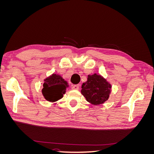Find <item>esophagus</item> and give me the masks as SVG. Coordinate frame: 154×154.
<instances>
[{"label":"esophagus","mask_w":154,"mask_h":154,"mask_svg":"<svg viewBox=\"0 0 154 154\" xmlns=\"http://www.w3.org/2000/svg\"><path fill=\"white\" fill-rule=\"evenodd\" d=\"M72 89L73 90H78L79 89V85H74L72 86Z\"/></svg>","instance_id":"esophagus-1"}]
</instances>
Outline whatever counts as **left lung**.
I'll list each match as a JSON object with an SVG mask.
<instances>
[{
	"instance_id": "8db88e82",
	"label": "left lung",
	"mask_w": 154,
	"mask_h": 154,
	"mask_svg": "<svg viewBox=\"0 0 154 154\" xmlns=\"http://www.w3.org/2000/svg\"><path fill=\"white\" fill-rule=\"evenodd\" d=\"M112 86L105 78L100 74L88 75L87 80L83 83L81 93L86 100L92 105L104 103L108 100Z\"/></svg>"
}]
</instances>
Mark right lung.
Returning <instances> with one entry per match:
<instances>
[{
	"label": "right lung",
	"mask_w": 154,
	"mask_h": 154,
	"mask_svg": "<svg viewBox=\"0 0 154 154\" xmlns=\"http://www.w3.org/2000/svg\"><path fill=\"white\" fill-rule=\"evenodd\" d=\"M42 93L44 98L49 102H55L62 98L66 94L69 84L57 74H53L44 79Z\"/></svg>",
	"instance_id": "right-lung-1"
}]
</instances>
